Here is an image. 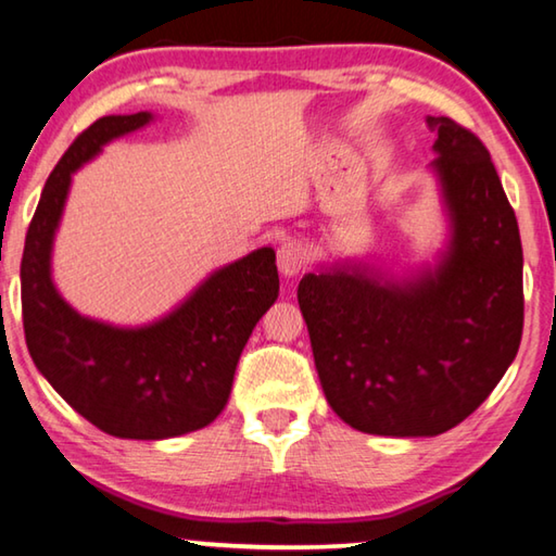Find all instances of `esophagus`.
Instances as JSON below:
<instances>
[{
	"instance_id": "esophagus-1",
	"label": "esophagus",
	"mask_w": 556,
	"mask_h": 556,
	"mask_svg": "<svg viewBox=\"0 0 556 556\" xmlns=\"http://www.w3.org/2000/svg\"><path fill=\"white\" fill-rule=\"evenodd\" d=\"M277 265H279V271L285 277L301 275V271H304L306 265H308L306 250L301 248V242H296V240L281 242L279 250H277Z\"/></svg>"
}]
</instances>
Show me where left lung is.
<instances>
[{"label":"left lung","mask_w":556,"mask_h":556,"mask_svg":"<svg viewBox=\"0 0 556 556\" xmlns=\"http://www.w3.org/2000/svg\"><path fill=\"white\" fill-rule=\"evenodd\" d=\"M427 125L454 223L444 262L404 287L343 265L296 291L326 400L365 434L454 429L495 390L522 338L520 230L491 154L451 117Z\"/></svg>","instance_id":"1"}]
</instances>
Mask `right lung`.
<instances>
[{"label": "right lung", "instance_id": "1", "mask_svg": "<svg viewBox=\"0 0 556 556\" xmlns=\"http://www.w3.org/2000/svg\"><path fill=\"white\" fill-rule=\"evenodd\" d=\"M149 119V112L100 117L55 164L26 232L22 316L36 368L80 417L110 437L152 441L208 427L223 412L242 348L277 301L279 275L275 250L262 248L144 328L92 321L65 304L51 281V244L71 174Z\"/></svg>", "mask_w": 556, "mask_h": 556}]
</instances>
